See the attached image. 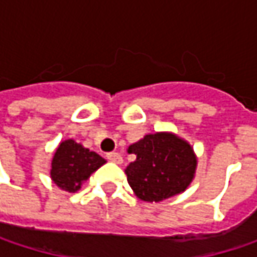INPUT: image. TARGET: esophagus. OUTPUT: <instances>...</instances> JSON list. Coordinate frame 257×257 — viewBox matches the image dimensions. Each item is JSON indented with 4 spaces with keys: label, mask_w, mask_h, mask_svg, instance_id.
Listing matches in <instances>:
<instances>
[{
    "label": "esophagus",
    "mask_w": 257,
    "mask_h": 257,
    "mask_svg": "<svg viewBox=\"0 0 257 257\" xmlns=\"http://www.w3.org/2000/svg\"><path fill=\"white\" fill-rule=\"evenodd\" d=\"M107 159L114 164H122V155L119 152H110L107 153Z\"/></svg>",
    "instance_id": "1"
}]
</instances>
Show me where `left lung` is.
<instances>
[{
  "mask_svg": "<svg viewBox=\"0 0 257 257\" xmlns=\"http://www.w3.org/2000/svg\"><path fill=\"white\" fill-rule=\"evenodd\" d=\"M137 159L125 173L135 195L147 202H159L183 192L193 179L196 158L181 138L167 134H150L129 146Z\"/></svg>",
  "mask_w": 257,
  "mask_h": 257,
  "instance_id": "left-lung-1",
  "label": "left lung"
}]
</instances>
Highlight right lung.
Masks as SVG:
<instances>
[{
    "label": "right lung",
    "mask_w": 257,
    "mask_h": 257,
    "mask_svg": "<svg viewBox=\"0 0 257 257\" xmlns=\"http://www.w3.org/2000/svg\"><path fill=\"white\" fill-rule=\"evenodd\" d=\"M105 159L98 153L84 149L74 140H65L59 144L53 161L50 176L56 186L65 192L78 190L81 183L96 171Z\"/></svg>",
    "instance_id": "obj_1"
}]
</instances>
